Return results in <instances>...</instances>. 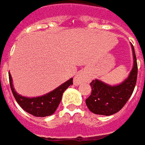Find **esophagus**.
<instances>
[{
	"mask_svg": "<svg viewBox=\"0 0 145 145\" xmlns=\"http://www.w3.org/2000/svg\"><path fill=\"white\" fill-rule=\"evenodd\" d=\"M87 78H88V73H87V72L84 71V70H82V71H80V72L74 77L73 83H74V85H76V86L80 85L82 82L86 81Z\"/></svg>",
	"mask_w": 145,
	"mask_h": 145,
	"instance_id": "1",
	"label": "esophagus"
}]
</instances>
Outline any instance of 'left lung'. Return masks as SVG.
Segmentation results:
<instances>
[{"label":"left lung","instance_id":"1","mask_svg":"<svg viewBox=\"0 0 145 145\" xmlns=\"http://www.w3.org/2000/svg\"><path fill=\"white\" fill-rule=\"evenodd\" d=\"M134 63L128 78L118 85H109L99 79L91 82V95L86 99L88 109L99 115L109 116L118 113L132 95L138 74V66L134 46L131 44Z\"/></svg>","mask_w":145,"mask_h":145}]
</instances>
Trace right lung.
<instances>
[{
    "mask_svg": "<svg viewBox=\"0 0 145 145\" xmlns=\"http://www.w3.org/2000/svg\"><path fill=\"white\" fill-rule=\"evenodd\" d=\"M9 81L11 92L18 104L28 114L36 117H46L53 114L62 100L64 91L72 84V78H70L46 94L36 98H27L16 92L10 74H9Z\"/></svg>",
    "mask_w": 145,
    "mask_h": 145,
    "instance_id": "1",
    "label": "right lung"
}]
</instances>
